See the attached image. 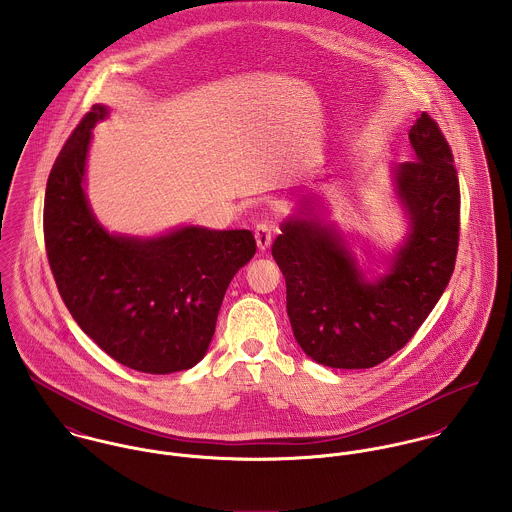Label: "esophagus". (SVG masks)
Here are the masks:
<instances>
[{"label":"esophagus","instance_id":"34e87169","mask_svg":"<svg viewBox=\"0 0 512 512\" xmlns=\"http://www.w3.org/2000/svg\"><path fill=\"white\" fill-rule=\"evenodd\" d=\"M254 236H256V244H258V248H260V250L270 248V244H272V236H274V228H272V224H268V222H258V224H256V228H254Z\"/></svg>","mask_w":512,"mask_h":512}]
</instances>
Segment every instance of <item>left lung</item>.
Returning a JSON list of instances; mask_svg holds the SVG:
<instances>
[{
    "label": "left lung",
    "instance_id": "obj_1",
    "mask_svg": "<svg viewBox=\"0 0 512 512\" xmlns=\"http://www.w3.org/2000/svg\"><path fill=\"white\" fill-rule=\"evenodd\" d=\"M408 136L414 159L396 165L394 181L412 232L388 276L365 282L341 238L317 219L284 222L272 244L295 341L321 365L384 363L416 335L451 280L461 207L453 153L426 112Z\"/></svg>",
    "mask_w": 512,
    "mask_h": 512
}]
</instances>
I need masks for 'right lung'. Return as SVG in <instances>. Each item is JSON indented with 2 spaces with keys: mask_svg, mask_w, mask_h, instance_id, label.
<instances>
[{
  "mask_svg": "<svg viewBox=\"0 0 512 512\" xmlns=\"http://www.w3.org/2000/svg\"><path fill=\"white\" fill-rule=\"evenodd\" d=\"M106 114L96 104L82 116L49 173V266L74 321L108 357L147 374L185 370L205 357L222 297L256 240L199 226L153 240L110 236L82 187L90 130Z\"/></svg>",
  "mask_w": 512,
  "mask_h": 512,
  "instance_id": "add662e5",
  "label": "right lung"
}]
</instances>
